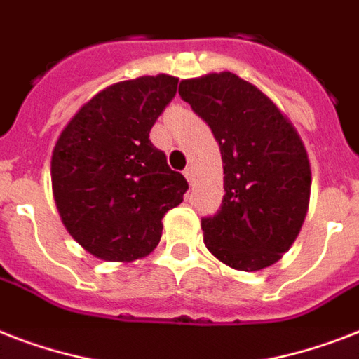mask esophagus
Segmentation results:
<instances>
[{
	"label": "esophagus",
	"mask_w": 359,
	"mask_h": 359,
	"mask_svg": "<svg viewBox=\"0 0 359 359\" xmlns=\"http://www.w3.org/2000/svg\"><path fill=\"white\" fill-rule=\"evenodd\" d=\"M184 177H186V180H188V182H191V180H194V169L186 168L184 169Z\"/></svg>",
	"instance_id": "obj_1"
}]
</instances>
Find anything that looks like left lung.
<instances>
[{
	"mask_svg": "<svg viewBox=\"0 0 359 359\" xmlns=\"http://www.w3.org/2000/svg\"><path fill=\"white\" fill-rule=\"evenodd\" d=\"M180 98L210 126L224 162L222 207L201 219L205 244L227 266L255 272L281 259L306 219L311 169L290 121L233 72L182 80Z\"/></svg>",
	"mask_w": 359,
	"mask_h": 359,
	"instance_id": "left-lung-1",
	"label": "left lung"
}]
</instances>
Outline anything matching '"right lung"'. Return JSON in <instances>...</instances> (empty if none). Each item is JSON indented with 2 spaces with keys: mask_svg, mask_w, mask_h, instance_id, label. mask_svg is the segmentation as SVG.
I'll use <instances>...</instances> for the list:
<instances>
[{
  "mask_svg": "<svg viewBox=\"0 0 359 359\" xmlns=\"http://www.w3.org/2000/svg\"><path fill=\"white\" fill-rule=\"evenodd\" d=\"M179 80L141 76L93 97L70 119L52 154V188L72 238L104 261L149 255L162 218L188 182L149 140Z\"/></svg>",
  "mask_w": 359,
  "mask_h": 359,
  "instance_id": "add662e5",
  "label": "right lung"
}]
</instances>
